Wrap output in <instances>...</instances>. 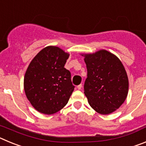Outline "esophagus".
<instances>
[{"mask_svg":"<svg viewBox=\"0 0 146 146\" xmlns=\"http://www.w3.org/2000/svg\"><path fill=\"white\" fill-rule=\"evenodd\" d=\"M82 84H80L79 86H77V88L79 89V90H80V89L82 88Z\"/></svg>","mask_w":146,"mask_h":146,"instance_id":"esophagus-1","label":"esophagus"}]
</instances>
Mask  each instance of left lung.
Segmentation results:
<instances>
[{
	"mask_svg": "<svg viewBox=\"0 0 146 146\" xmlns=\"http://www.w3.org/2000/svg\"><path fill=\"white\" fill-rule=\"evenodd\" d=\"M87 78L84 94L91 108L100 114L115 111L125 101L128 77L121 60L107 50L86 54Z\"/></svg>",
	"mask_w": 146,
	"mask_h": 146,
	"instance_id": "left-lung-1",
	"label": "left lung"
}]
</instances>
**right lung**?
<instances>
[{
	"label": "right lung",
	"mask_w": 146,
	"mask_h": 146,
	"mask_svg": "<svg viewBox=\"0 0 146 146\" xmlns=\"http://www.w3.org/2000/svg\"><path fill=\"white\" fill-rule=\"evenodd\" d=\"M69 55L58 47L42 50L31 60L24 77V89L32 106L40 113H57L74 91L71 72L64 68Z\"/></svg>",
	"instance_id": "add662e5"
}]
</instances>
